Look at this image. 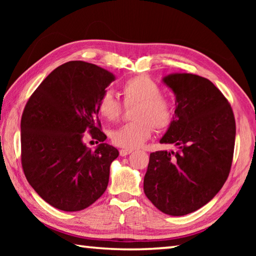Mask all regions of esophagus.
Here are the masks:
<instances>
[{"label":"esophagus","instance_id":"1","mask_svg":"<svg viewBox=\"0 0 256 256\" xmlns=\"http://www.w3.org/2000/svg\"><path fill=\"white\" fill-rule=\"evenodd\" d=\"M132 149H120V154L122 156V157H125V156H128L132 152Z\"/></svg>","mask_w":256,"mask_h":256}]
</instances>
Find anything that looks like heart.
Here are the masks:
<instances>
[{"instance_id": "obj_1", "label": "heart", "mask_w": 256, "mask_h": 256, "mask_svg": "<svg viewBox=\"0 0 256 256\" xmlns=\"http://www.w3.org/2000/svg\"><path fill=\"white\" fill-rule=\"evenodd\" d=\"M122 94L125 104L136 102L132 110L134 120L110 133L112 142L124 149L140 146L152 134L154 128L164 131L170 128L175 116V106L170 98L162 94L157 82L146 76H136L123 82ZM98 112L107 120H116L122 112V104L110 92L99 99Z\"/></svg>"}]
</instances>
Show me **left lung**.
Here are the masks:
<instances>
[{"label": "left lung", "mask_w": 256, "mask_h": 256, "mask_svg": "<svg viewBox=\"0 0 256 256\" xmlns=\"http://www.w3.org/2000/svg\"><path fill=\"white\" fill-rule=\"evenodd\" d=\"M175 116L160 144L177 151L150 154L144 190L162 212L185 216L214 198L230 172L236 123L230 105L210 80L190 73L164 76Z\"/></svg>", "instance_id": "left-lung-1"}]
</instances>
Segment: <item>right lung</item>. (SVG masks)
Here are the masks:
<instances>
[{
	"mask_svg": "<svg viewBox=\"0 0 256 256\" xmlns=\"http://www.w3.org/2000/svg\"><path fill=\"white\" fill-rule=\"evenodd\" d=\"M115 76L94 64L71 60L34 90L21 118V164L38 196L63 211H80L105 192L118 150L102 132L97 105ZM84 132L102 144L92 152Z\"/></svg>",
	"mask_w": 256,
	"mask_h": 256,
	"instance_id": "1",
	"label": "right lung"
}]
</instances>
